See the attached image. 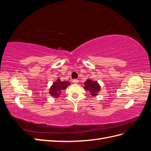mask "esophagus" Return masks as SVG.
I'll return each mask as SVG.
<instances>
[{"label": "esophagus", "instance_id": "esophagus-1", "mask_svg": "<svg viewBox=\"0 0 151 151\" xmlns=\"http://www.w3.org/2000/svg\"><path fill=\"white\" fill-rule=\"evenodd\" d=\"M72 82H73V83H74V84H78L79 80L78 79H74Z\"/></svg>", "mask_w": 151, "mask_h": 151}]
</instances>
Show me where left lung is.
Returning <instances> with one entry per match:
<instances>
[{
	"label": "left lung",
	"mask_w": 151,
	"mask_h": 151,
	"mask_svg": "<svg viewBox=\"0 0 151 151\" xmlns=\"http://www.w3.org/2000/svg\"><path fill=\"white\" fill-rule=\"evenodd\" d=\"M84 89L89 91L90 95L92 96H97L100 90H101V86L96 81H93L91 79H88L84 83Z\"/></svg>",
	"instance_id": "left-lung-1"
}]
</instances>
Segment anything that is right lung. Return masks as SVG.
Masks as SVG:
<instances>
[{
  "mask_svg": "<svg viewBox=\"0 0 151 151\" xmlns=\"http://www.w3.org/2000/svg\"><path fill=\"white\" fill-rule=\"evenodd\" d=\"M70 83L68 81H62L60 78H57V81L53 83L49 89V94L51 96L57 99L60 96L63 91L67 88Z\"/></svg>",
  "mask_w": 151,
  "mask_h": 151,
  "instance_id": "add662e5",
  "label": "right lung"
}]
</instances>
